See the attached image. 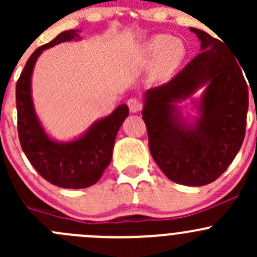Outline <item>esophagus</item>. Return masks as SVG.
<instances>
[{
	"label": "esophagus",
	"mask_w": 257,
	"mask_h": 257,
	"mask_svg": "<svg viewBox=\"0 0 257 257\" xmlns=\"http://www.w3.org/2000/svg\"><path fill=\"white\" fill-rule=\"evenodd\" d=\"M126 104H128L129 109H131L132 113L139 112V110L142 109V107H143V104H142L141 100L137 99V98H131V99H128Z\"/></svg>",
	"instance_id": "1"
}]
</instances>
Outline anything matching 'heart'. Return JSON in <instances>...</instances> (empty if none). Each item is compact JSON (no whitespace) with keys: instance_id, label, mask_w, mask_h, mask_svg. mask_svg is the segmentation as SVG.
<instances>
[{"instance_id":"heart-1","label":"heart","mask_w":257,"mask_h":257,"mask_svg":"<svg viewBox=\"0 0 257 257\" xmlns=\"http://www.w3.org/2000/svg\"><path fill=\"white\" fill-rule=\"evenodd\" d=\"M150 51L155 54H163V63L167 68L177 66L185 56V47L181 41L173 40L169 36H159L150 42Z\"/></svg>"}]
</instances>
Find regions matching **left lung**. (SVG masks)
Segmentation results:
<instances>
[{
	"label": "left lung",
	"instance_id": "8db88e82",
	"mask_svg": "<svg viewBox=\"0 0 257 257\" xmlns=\"http://www.w3.org/2000/svg\"><path fill=\"white\" fill-rule=\"evenodd\" d=\"M203 52L165 84L147 90L142 114L149 149L165 177L183 185L216 180L239 153L246 129L248 90L242 71L222 42L190 28ZM207 85L202 116L194 126L181 123L174 103Z\"/></svg>",
	"mask_w": 257,
	"mask_h": 257
}]
</instances>
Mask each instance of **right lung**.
I'll use <instances>...</instances> for the list:
<instances>
[{
    "mask_svg": "<svg viewBox=\"0 0 257 257\" xmlns=\"http://www.w3.org/2000/svg\"><path fill=\"white\" fill-rule=\"evenodd\" d=\"M78 37L77 31H64L31 54L16 84L17 131L21 147L32 167L51 184L67 189L88 188L99 180L112 160L116 133L129 115L125 104L100 119L71 143H57L45 133L31 97V76L38 56L45 49Z\"/></svg>",
    "mask_w": 257,
    "mask_h": 257,
    "instance_id": "right-lung-1",
    "label": "right lung"
}]
</instances>
